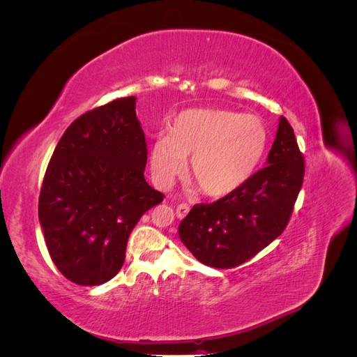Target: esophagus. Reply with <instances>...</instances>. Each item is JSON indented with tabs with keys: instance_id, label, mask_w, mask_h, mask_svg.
<instances>
[{
	"instance_id": "obj_1",
	"label": "esophagus",
	"mask_w": 357,
	"mask_h": 357,
	"mask_svg": "<svg viewBox=\"0 0 357 357\" xmlns=\"http://www.w3.org/2000/svg\"><path fill=\"white\" fill-rule=\"evenodd\" d=\"M189 205H186V204H180V205H177V208H176V214H177V218L178 219H183V218H186L188 215V213H189Z\"/></svg>"
}]
</instances>
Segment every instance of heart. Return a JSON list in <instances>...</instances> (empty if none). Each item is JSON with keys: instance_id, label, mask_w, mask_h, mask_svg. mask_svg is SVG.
Returning a JSON list of instances; mask_svg holds the SVG:
<instances>
[{"instance_id": "heart-1", "label": "heart", "mask_w": 357, "mask_h": 357, "mask_svg": "<svg viewBox=\"0 0 357 357\" xmlns=\"http://www.w3.org/2000/svg\"><path fill=\"white\" fill-rule=\"evenodd\" d=\"M268 147V131L255 114L231 110L192 109L181 112L152 146L150 164L162 181L186 169L210 197H226L241 189L261 165Z\"/></svg>"}]
</instances>
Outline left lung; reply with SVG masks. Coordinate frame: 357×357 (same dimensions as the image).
Returning <instances> with one entry per match:
<instances>
[{
	"instance_id": "1",
	"label": "left lung",
	"mask_w": 357,
	"mask_h": 357,
	"mask_svg": "<svg viewBox=\"0 0 357 357\" xmlns=\"http://www.w3.org/2000/svg\"><path fill=\"white\" fill-rule=\"evenodd\" d=\"M304 171L294 129L282 116L266 167L222 199L193 205L178 226L181 243L204 265L223 269L247 262L284 231Z\"/></svg>"
}]
</instances>
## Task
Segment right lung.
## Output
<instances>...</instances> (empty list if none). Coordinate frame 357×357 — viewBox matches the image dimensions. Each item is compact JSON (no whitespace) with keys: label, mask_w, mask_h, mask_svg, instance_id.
Masks as SVG:
<instances>
[{"label":"right lung","mask_w":357,"mask_h":357,"mask_svg":"<svg viewBox=\"0 0 357 357\" xmlns=\"http://www.w3.org/2000/svg\"><path fill=\"white\" fill-rule=\"evenodd\" d=\"M135 96L80 116L52 155L38 220L53 264L70 282L100 286L125 262L129 234L164 195L144 178L147 147Z\"/></svg>","instance_id":"obj_1"}]
</instances>
